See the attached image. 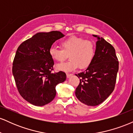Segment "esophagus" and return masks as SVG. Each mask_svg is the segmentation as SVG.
Returning a JSON list of instances; mask_svg holds the SVG:
<instances>
[{
  "label": "esophagus",
  "mask_w": 133,
  "mask_h": 133,
  "mask_svg": "<svg viewBox=\"0 0 133 133\" xmlns=\"http://www.w3.org/2000/svg\"><path fill=\"white\" fill-rule=\"evenodd\" d=\"M66 76H67V77H68V78H69V77H71V76H72V74H70V73H67Z\"/></svg>",
  "instance_id": "esophagus-1"
}]
</instances>
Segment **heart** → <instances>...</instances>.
I'll return each instance as SVG.
<instances>
[{
	"label": "heart",
	"mask_w": 133,
	"mask_h": 133,
	"mask_svg": "<svg viewBox=\"0 0 133 133\" xmlns=\"http://www.w3.org/2000/svg\"><path fill=\"white\" fill-rule=\"evenodd\" d=\"M62 49L51 47L50 56L57 62H62L69 57L68 61L57 65L59 70L64 72L72 71L78 67L86 69L92 63L96 52V47L91 41L81 37L72 36L61 42Z\"/></svg>",
	"instance_id": "b5f03b06"
}]
</instances>
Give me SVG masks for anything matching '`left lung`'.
I'll return each instance as SVG.
<instances>
[{"instance_id":"1","label":"left lung","mask_w":133,"mask_h":133,"mask_svg":"<svg viewBox=\"0 0 133 133\" xmlns=\"http://www.w3.org/2000/svg\"><path fill=\"white\" fill-rule=\"evenodd\" d=\"M93 36L97 39L95 56L86 71L76 74L80 83L75 93L81 103L95 106L104 101L114 91L119 62L114 47L103 38Z\"/></svg>"}]
</instances>
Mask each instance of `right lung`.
Instances as JSON below:
<instances>
[{"mask_svg":"<svg viewBox=\"0 0 133 133\" xmlns=\"http://www.w3.org/2000/svg\"><path fill=\"white\" fill-rule=\"evenodd\" d=\"M64 35L59 31L39 32L23 42L17 50L12 74L19 94L37 106L51 103L56 95V87L65 81L62 71L52 73L54 62L49 49Z\"/></svg>","mask_w":133,"mask_h":133,"instance_id":"1","label":"right lung"}]
</instances>
